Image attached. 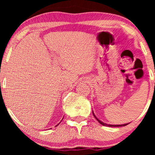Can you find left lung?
Returning <instances> with one entry per match:
<instances>
[{
    "mask_svg": "<svg viewBox=\"0 0 155 155\" xmlns=\"http://www.w3.org/2000/svg\"><path fill=\"white\" fill-rule=\"evenodd\" d=\"M92 114H93V116H94V118H96L97 121H98V122L99 123V124H100L101 125H102V126H109V127H119V126H126V125H128V124H122V125H111V124H105V123H103L102 121H101L100 120H99L98 118H97V116L94 115V112H93V111H92Z\"/></svg>",
    "mask_w": 155,
    "mask_h": 155,
    "instance_id": "8db88e82",
    "label": "left lung"
}]
</instances>
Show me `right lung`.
Here are the masks:
<instances>
[{"label": "right lung", "instance_id": "add662e5", "mask_svg": "<svg viewBox=\"0 0 155 155\" xmlns=\"http://www.w3.org/2000/svg\"><path fill=\"white\" fill-rule=\"evenodd\" d=\"M58 125H57V126H58Z\"/></svg>", "mask_w": 155, "mask_h": 155}]
</instances>
